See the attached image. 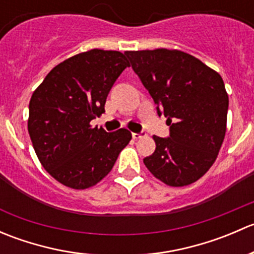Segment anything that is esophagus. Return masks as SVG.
I'll return each instance as SVG.
<instances>
[{
  "label": "esophagus",
  "mask_w": 254,
  "mask_h": 254,
  "mask_svg": "<svg viewBox=\"0 0 254 254\" xmlns=\"http://www.w3.org/2000/svg\"><path fill=\"white\" fill-rule=\"evenodd\" d=\"M142 136H143V132H132V139L137 140Z\"/></svg>",
  "instance_id": "esophagus-1"
}]
</instances>
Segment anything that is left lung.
<instances>
[{"label": "left lung", "instance_id": "obj_1", "mask_svg": "<svg viewBox=\"0 0 254 254\" xmlns=\"http://www.w3.org/2000/svg\"><path fill=\"white\" fill-rule=\"evenodd\" d=\"M145 88L167 118L170 136H153L156 150L143 158L147 170L171 187L201 178L225 139L229 96L221 76L181 50L125 51Z\"/></svg>", "mask_w": 254, "mask_h": 254}]
</instances>
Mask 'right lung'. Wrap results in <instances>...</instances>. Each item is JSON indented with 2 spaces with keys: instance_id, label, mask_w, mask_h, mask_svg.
<instances>
[{
  "instance_id": "obj_1",
  "label": "right lung",
  "mask_w": 254,
  "mask_h": 254,
  "mask_svg": "<svg viewBox=\"0 0 254 254\" xmlns=\"http://www.w3.org/2000/svg\"><path fill=\"white\" fill-rule=\"evenodd\" d=\"M120 51L92 49L56 65L33 92L28 131L51 177L72 189L96 186L112 171L131 132L91 127L109 91L129 67Z\"/></svg>"
}]
</instances>
